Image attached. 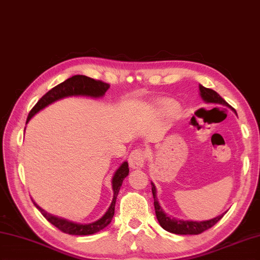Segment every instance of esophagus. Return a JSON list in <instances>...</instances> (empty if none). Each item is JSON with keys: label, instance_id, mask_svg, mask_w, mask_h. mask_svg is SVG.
<instances>
[{"label": "esophagus", "instance_id": "esophagus-1", "mask_svg": "<svg viewBox=\"0 0 260 260\" xmlns=\"http://www.w3.org/2000/svg\"><path fill=\"white\" fill-rule=\"evenodd\" d=\"M146 156V152L142 149H136L132 151L128 157V164L131 168H133V169H141L142 167H144Z\"/></svg>", "mask_w": 260, "mask_h": 260}]
</instances>
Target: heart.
I'll return each instance as SVG.
<instances>
[{
    "mask_svg": "<svg viewBox=\"0 0 260 260\" xmlns=\"http://www.w3.org/2000/svg\"><path fill=\"white\" fill-rule=\"evenodd\" d=\"M161 108L167 114H175L177 111V106L174 103H171V101H166V103L161 105Z\"/></svg>",
    "mask_w": 260,
    "mask_h": 260,
    "instance_id": "b5f03b06",
    "label": "heart"
}]
</instances>
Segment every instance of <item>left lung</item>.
Masks as SVG:
<instances>
[{"label": "left lung", "instance_id": "left-lung-1", "mask_svg": "<svg viewBox=\"0 0 260 260\" xmlns=\"http://www.w3.org/2000/svg\"><path fill=\"white\" fill-rule=\"evenodd\" d=\"M200 91H201L200 94L202 96V99L204 100L205 103L222 105L231 108V106L229 105L226 101L216 92V91L205 88V86H203L201 84H200ZM151 185H152V194H153V198H154V208H155L156 218L157 221H159L160 225L168 232L175 233V235H200V233L208 230V229L212 228L213 225H215L216 223L223 217V215L225 214V213H223V214L218 215L214 218H211V220L201 221V222L178 220L176 217H171L169 215H167L164 212V210H162V207L160 206L156 198L155 186L153 182H151Z\"/></svg>", "mask_w": 260, "mask_h": 260}]
</instances>
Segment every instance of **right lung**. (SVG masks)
<instances>
[{
	"instance_id": "add662e5",
	"label": "right lung",
	"mask_w": 260,
	"mask_h": 260,
	"mask_svg": "<svg viewBox=\"0 0 260 260\" xmlns=\"http://www.w3.org/2000/svg\"><path fill=\"white\" fill-rule=\"evenodd\" d=\"M109 86L110 85L108 83H105L103 81H99V80L91 79L89 76L74 75L72 78L65 80L64 82L54 86L52 90H49L47 93L39 99L38 103L35 105L31 111L29 113L27 123L36 114L38 113V111L44 109L45 107H47L48 105L55 103V101L66 98V96H73V95L74 96H78V95L90 96V98H101V96L105 95L106 91L109 89ZM128 172H129L128 164L125 161L121 164V166L118 168V169L116 170L115 175L113 177V180H111V184H113V190H114L113 202H111V204L108 210H107V212L105 213V215L101 218H99L98 221H94L92 223L82 224V223H75V222L66 220V218H63V217L52 215L49 214V213L45 212L43 208L39 207L34 201L32 202L35 206L37 207L40 211V213L45 216L46 220L52 223V224L55 225L57 229H59L62 232L68 233V235H72V236L93 235V233L99 232L103 230V229H105L111 222V220H113L114 214H115V204H116L117 196H118V192L121 187V184H123V180L127 176H128Z\"/></svg>"
}]
</instances>
